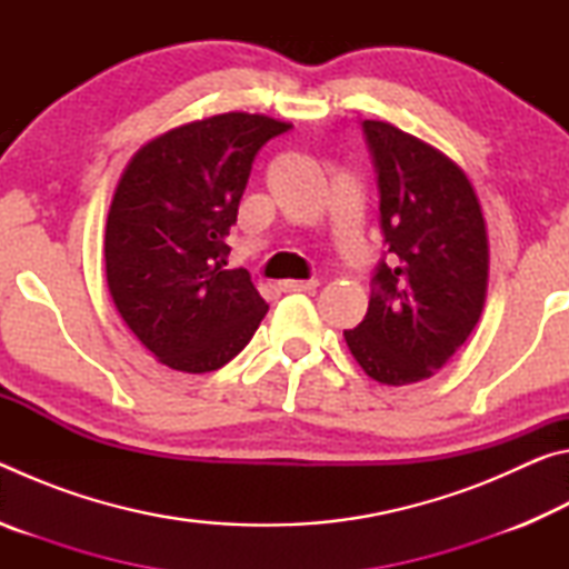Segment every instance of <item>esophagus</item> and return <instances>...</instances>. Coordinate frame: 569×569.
Returning <instances> with one entry per match:
<instances>
[{
    "instance_id": "obj_1",
    "label": "esophagus",
    "mask_w": 569,
    "mask_h": 569,
    "mask_svg": "<svg viewBox=\"0 0 569 569\" xmlns=\"http://www.w3.org/2000/svg\"><path fill=\"white\" fill-rule=\"evenodd\" d=\"M319 288V281L316 278H311V281H283L281 283V291L283 293H311Z\"/></svg>"
}]
</instances>
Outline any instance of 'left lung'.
Instances as JSON below:
<instances>
[{"mask_svg": "<svg viewBox=\"0 0 569 569\" xmlns=\"http://www.w3.org/2000/svg\"><path fill=\"white\" fill-rule=\"evenodd\" d=\"M361 128L387 248L369 311L343 339L371 379L403 387L429 379L475 331L487 296V228L475 188L447 156L389 122Z\"/></svg>", "mask_w": 569, "mask_h": 569, "instance_id": "left-lung-1", "label": "left lung"}]
</instances>
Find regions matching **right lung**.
<instances>
[{
    "mask_svg": "<svg viewBox=\"0 0 569 569\" xmlns=\"http://www.w3.org/2000/svg\"><path fill=\"white\" fill-rule=\"evenodd\" d=\"M288 130L266 114H216L160 134L122 172L104 230L110 296L170 369H220L263 321L246 268L226 271V236L258 150Z\"/></svg>",
    "mask_w": 569,
    "mask_h": 569,
    "instance_id": "obj_1",
    "label": "right lung"
}]
</instances>
